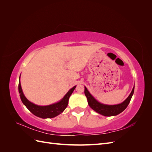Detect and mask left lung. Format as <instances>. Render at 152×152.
Returning <instances> with one entry per match:
<instances>
[{"label": "left lung", "mask_w": 152, "mask_h": 152, "mask_svg": "<svg viewBox=\"0 0 152 152\" xmlns=\"http://www.w3.org/2000/svg\"><path fill=\"white\" fill-rule=\"evenodd\" d=\"M134 87H133L131 93L130 95L128 96V98L123 103L116 105H107L98 102V101H96L89 93V92L87 89L86 87L84 93L87 97V102H88L89 107L92 109L94 110V111L98 112V113L103 115L104 116L110 117L117 115L122 112L127 108L131 99L132 94L134 93Z\"/></svg>", "instance_id": "1"}]
</instances>
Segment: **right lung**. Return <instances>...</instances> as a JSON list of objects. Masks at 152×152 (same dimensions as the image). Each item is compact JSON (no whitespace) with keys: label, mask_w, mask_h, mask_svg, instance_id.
I'll use <instances>...</instances> for the list:
<instances>
[{"label":"right lung","mask_w":152,"mask_h":152,"mask_svg":"<svg viewBox=\"0 0 152 152\" xmlns=\"http://www.w3.org/2000/svg\"><path fill=\"white\" fill-rule=\"evenodd\" d=\"M75 87L76 86L72 87L59 102L51 105L44 106V107H42V106H38L30 102L29 101L25 98V96H24L23 93L20 80L19 84H18V91H19L20 96L23 103L26 106V107L28 108L32 113L39 117L46 118H53L54 117H56L65 110L68 104L69 98H70V96L73 93V91H74Z\"/></svg>","instance_id":"obj_1"}]
</instances>
